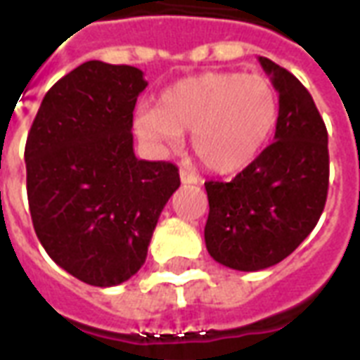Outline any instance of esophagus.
<instances>
[{"mask_svg": "<svg viewBox=\"0 0 360 360\" xmlns=\"http://www.w3.org/2000/svg\"><path fill=\"white\" fill-rule=\"evenodd\" d=\"M179 177H181V183H183V185H196V183L200 181L196 175L192 174L191 169H185V168H181Z\"/></svg>", "mask_w": 360, "mask_h": 360, "instance_id": "1", "label": "esophagus"}]
</instances>
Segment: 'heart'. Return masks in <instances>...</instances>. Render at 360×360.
<instances>
[{"instance_id": "obj_1", "label": "heart", "mask_w": 360, "mask_h": 360, "mask_svg": "<svg viewBox=\"0 0 360 360\" xmlns=\"http://www.w3.org/2000/svg\"><path fill=\"white\" fill-rule=\"evenodd\" d=\"M278 120V96L266 77L204 73L177 82L160 105L141 109L137 136L158 147H177L192 131V149L205 168L229 175L257 158Z\"/></svg>"}]
</instances>
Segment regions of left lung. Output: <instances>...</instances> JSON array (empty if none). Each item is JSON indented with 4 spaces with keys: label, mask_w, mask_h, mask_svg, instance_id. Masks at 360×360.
Here are the masks:
<instances>
[{
    "label": "left lung",
    "mask_w": 360,
    "mask_h": 360,
    "mask_svg": "<svg viewBox=\"0 0 360 360\" xmlns=\"http://www.w3.org/2000/svg\"><path fill=\"white\" fill-rule=\"evenodd\" d=\"M259 62L279 94L276 141L230 183H205V247L241 271L287 259L315 229L328 192V134L314 98L285 68Z\"/></svg>",
    "instance_id": "obj_1"
}]
</instances>
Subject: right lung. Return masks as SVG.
Returning <instances> with one entry per match:
<instances>
[{"instance_id":"obj_1","label":"right lung","mask_w":360,"mask_h":360,"mask_svg":"<svg viewBox=\"0 0 360 360\" xmlns=\"http://www.w3.org/2000/svg\"><path fill=\"white\" fill-rule=\"evenodd\" d=\"M143 71L90 60L52 84L24 150L35 234L60 268L94 287L130 279L179 188L172 162L134 155Z\"/></svg>"}]
</instances>
